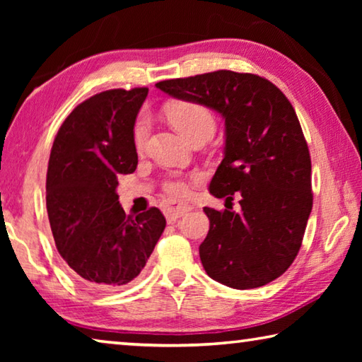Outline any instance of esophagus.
<instances>
[{"mask_svg": "<svg viewBox=\"0 0 362 362\" xmlns=\"http://www.w3.org/2000/svg\"><path fill=\"white\" fill-rule=\"evenodd\" d=\"M188 211H192V206H188L185 203H179V201H169L166 204V209H164L166 217L169 220H175L182 216H185Z\"/></svg>", "mask_w": 362, "mask_h": 362, "instance_id": "1", "label": "esophagus"}]
</instances>
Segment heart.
Returning <instances> with one entry per match:
<instances>
[{
  "label": "heart",
  "instance_id": "obj_1",
  "mask_svg": "<svg viewBox=\"0 0 362 362\" xmlns=\"http://www.w3.org/2000/svg\"><path fill=\"white\" fill-rule=\"evenodd\" d=\"M169 121L183 137L194 140L201 136L212 137L216 131V116L209 108L198 102H175L168 107ZM150 134V119L146 115H140L134 124L132 140L137 150H142ZM164 189L173 196H187L189 192V183L187 179L173 175L164 182Z\"/></svg>",
  "mask_w": 362,
  "mask_h": 362
}]
</instances>
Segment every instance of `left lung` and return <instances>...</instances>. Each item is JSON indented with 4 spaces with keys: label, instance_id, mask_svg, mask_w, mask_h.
<instances>
[{
    "label": "left lung",
    "instance_id": "left-lung-1",
    "mask_svg": "<svg viewBox=\"0 0 362 362\" xmlns=\"http://www.w3.org/2000/svg\"><path fill=\"white\" fill-rule=\"evenodd\" d=\"M164 93L216 110L225 119V156L209 192L241 212L204 207L209 233L199 246L212 279L255 289L279 278L296 259L311 207V158L296 110L272 81L217 70L156 83Z\"/></svg>",
    "mask_w": 362,
    "mask_h": 362
}]
</instances>
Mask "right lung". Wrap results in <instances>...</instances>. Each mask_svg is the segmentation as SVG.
Returning <instances> with one entry per match:
<instances>
[{
  "instance_id": "1",
  "label": "right lung",
  "mask_w": 362,
  "mask_h": 362,
  "mask_svg": "<svg viewBox=\"0 0 362 362\" xmlns=\"http://www.w3.org/2000/svg\"><path fill=\"white\" fill-rule=\"evenodd\" d=\"M146 94L148 88H134L89 97L54 139L49 223L71 276L89 289H116L137 278L166 226L158 207L126 216L116 193L118 175L137 168L132 131Z\"/></svg>"
}]
</instances>
